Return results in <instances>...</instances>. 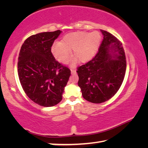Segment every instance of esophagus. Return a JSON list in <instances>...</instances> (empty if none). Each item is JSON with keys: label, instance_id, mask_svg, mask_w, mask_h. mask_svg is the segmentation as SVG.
<instances>
[{"label": "esophagus", "instance_id": "esophagus-1", "mask_svg": "<svg viewBox=\"0 0 148 148\" xmlns=\"http://www.w3.org/2000/svg\"><path fill=\"white\" fill-rule=\"evenodd\" d=\"M71 73H72V74L76 73V70H75V69H71Z\"/></svg>", "mask_w": 148, "mask_h": 148}]
</instances>
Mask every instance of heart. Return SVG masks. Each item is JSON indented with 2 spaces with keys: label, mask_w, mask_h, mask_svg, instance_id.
Wrapping results in <instances>:
<instances>
[{
  "label": "heart",
  "mask_w": 148,
  "mask_h": 148,
  "mask_svg": "<svg viewBox=\"0 0 148 148\" xmlns=\"http://www.w3.org/2000/svg\"><path fill=\"white\" fill-rule=\"evenodd\" d=\"M101 36L98 32H74L67 34L61 42H56L51 47V52L55 59L61 63L66 64L74 57L79 62L91 60L98 50Z\"/></svg>",
  "instance_id": "1"
}]
</instances>
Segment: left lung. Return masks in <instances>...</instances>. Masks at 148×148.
<instances>
[{
	"instance_id": "obj_1",
	"label": "left lung",
	"mask_w": 148,
	"mask_h": 148,
	"mask_svg": "<svg viewBox=\"0 0 148 148\" xmlns=\"http://www.w3.org/2000/svg\"><path fill=\"white\" fill-rule=\"evenodd\" d=\"M101 31L104 37L96 56L76 71L82 96L97 104L114 96L123 81L127 66L121 42L110 32Z\"/></svg>"
}]
</instances>
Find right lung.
I'll use <instances>...</instances> for the list:
<instances>
[{"mask_svg":"<svg viewBox=\"0 0 148 148\" xmlns=\"http://www.w3.org/2000/svg\"><path fill=\"white\" fill-rule=\"evenodd\" d=\"M60 30L32 35L20 49L17 72L23 91L35 103L53 106L61 101L71 70L57 61L51 52Z\"/></svg>","mask_w":148,"mask_h":148,"instance_id":"obj_1","label":"right lung"}]
</instances>
